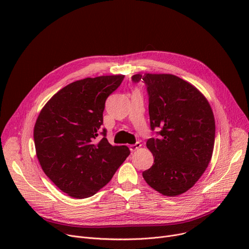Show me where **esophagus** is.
<instances>
[{
    "instance_id": "obj_1",
    "label": "esophagus",
    "mask_w": 249,
    "mask_h": 249,
    "mask_svg": "<svg viewBox=\"0 0 249 249\" xmlns=\"http://www.w3.org/2000/svg\"><path fill=\"white\" fill-rule=\"evenodd\" d=\"M141 146V144H140V142H136L135 143V144H131V145H130L129 146V148H130V150H131L132 152L133 151H135V150H137L139 147Z\"/></svg>"
}]
</instances>
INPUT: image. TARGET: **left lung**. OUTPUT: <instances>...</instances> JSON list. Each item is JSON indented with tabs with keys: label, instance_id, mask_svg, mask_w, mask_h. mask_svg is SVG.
I'll return each instance as SVG.
<instances>
[{
	"label": "left lung",
	"instance_id": "8db88e82",
	"mask_svg": "<svg viewBox=\"0 0 249 249\" xmlns=\"http://www.w3.org/2000/svg\"><path fill=\"white\" fill-rule=\"evenodd\" d=\"M141 80L147 89L150 129L159 130L146 142L154 162L142 176L152 189L175 197L191 189L211 160L214 115L200 91L178 76L132 75L133 83Z\"/></svg>",
	"mask_w": 249,
	"mask_h": 249
}]
</instances>
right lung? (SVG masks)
Instances as JSON below:
<instances>
[{
  "mask_svg": "<svg viewBox=\"0 0 249 249\" xmlns=\"http://www.w3.org/2000/svg\"><path fill=\"white\" fill-rule=\"evenodd\" d=\"M123 80L120 74L73 82L57 91L37 118V159L50 180L72 198L95 195L130 154L125 145L110 144L107 130L101 129L105 102Z\"/></svg>",
  "mask_w": 249,
  "mask_h": 249,
  "instance_id": "1",
  "label": "right lung"
}]
</instances>
